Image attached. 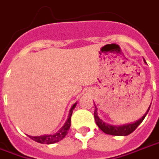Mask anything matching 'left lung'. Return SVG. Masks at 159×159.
Instances as JSON below:
<instances>
[{
	"mask_svg": "<svg viewBox=\"0 0 159 159\" xmlns=\"http://www.w3.org/2000/svg\"><path fill=\"white\" fill-rule=\"evenodd\" d=\"M150 107H149L147 112L150 110ZM147 112L139 119L138 120L137 122L132 124H129V125H122V126H113V125H110L108 124H106L105 122H103L101 119H99L97 114V111L95 110L94 111V119L96 121V124L98 126V128L107 134H110V135H115V136H127L129 134H131L132 132H134L136 130V128L139 125L141 122L144 120L145 118V116L147 114Z\"/></svg>",
	"mask_w": 159,
	"mask_h": 159,
	"instance_id": "obj_1",
	"label": "left lung"
}]
</instances>
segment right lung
<instances>
[{"mask_svg":"<svg viewBox=\"0 0 159 159\" xmlns=\"http://www.w3.org/2000/svg\"><path fill=\"white\" fill-rule=\"evenodd\" d=\"M76 107V104H74L71 110L69 111L68 115V119L66 120V122L65 123V125L61 127V129L59 131V132L55 133L54 135H43V136L40 137H32L29 136L30 139H32L33 140H34L38 143H40V144H54L56 142H59L60 140L63 139L66 137V135L68 133L69 128L71 126V117H72V114H73V109Z\"/></svg>","mask_w":159,"mask_h":159,"instance_id":"right-lung-1","label":"right lung"}]
</instances>
